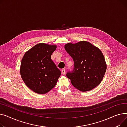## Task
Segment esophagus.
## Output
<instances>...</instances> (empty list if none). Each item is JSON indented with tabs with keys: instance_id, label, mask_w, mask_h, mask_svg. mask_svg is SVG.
Masks as SVG:
<instances>
[{
	"instance_id": "obj_1",
	"label": "esophagus",
	"mask_w": 127,
	"mask_h": 127,
	"mask_svg": "<svg viewBox=\"0 0 127 127\" xmlns=\"http://www.w3.org/2000/svg\"><path fill=\"white\" fill-rule=\"evenodd\" d=\"M62 72L63 73V74H65V69H63L62 70Z\"/></svg>"
}]
</instances>
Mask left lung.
I'll return each instance as SVG.
<instances>
[{
    "label": "left lung",
    "mask_w": 127,
    "mask_h": 127,
    "mask_svg": "<svg viewBox=\"0 0 127 127\" xmlns=\"http://www.w3.org/2000/svg\"><path fill=\"white\" fill-rule=\"evenodd\" d=\"M65 51L72 57L74 65L66 73L72 85L80 91H90L102 81L107 69L101 51L91 43L81 41L66 44Z\"/></svg>",
    "instance_id": "obj_1"
}]
</instances>
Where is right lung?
Here are the masks:
<instances>
[{
	"label": "right lung",
	"mask_w": 127,
	"mask_h": 127,
	"mask_svg": "<svg viewBox=\"0 0 127 127\" xmlns=\"http://www.w3.org/2000/svg\"><path fill=\"white\" fill-rule=\"evenodd\" d=\"M57 46L38 43L27 51L21 61L20 72L27 86L34 92L45 94L56 85L61 72L51 56Z\"/></svg>",
	"instance_id": "obj_1"
}]
</instances>
